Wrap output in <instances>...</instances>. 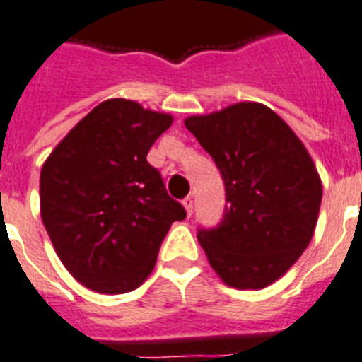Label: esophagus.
I'll return each instance as SVG.
<instances>
[{"label":"esophagus","mask_w":362,"mask_h":362,"mask_svg":"<svg viewBox=\"0 0 362 362\" xmlns=\"http://www.w3.org/2000/svg\"><path fill=\"white\" fill-rule=\"evenodd\" d=\"M182 204H184V208H186L187 216H191V214H193V197L187 195L186 199H184V202H182Z\"/></svg>","instance_id":"esophagus-1"}]
</instances>
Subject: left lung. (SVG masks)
Masks as SVG:
<instances>
[{
	"label": "left lung",
	"instance_id": "obj_1",
	"mask_svg": "<svg viewBox=\"0 0 362 362\" xmlns=\"http://www.w3.org/2000/svg\"><path fill=\"white\" fill-rule=\"evenodd\" d=\"M187 130L221 171L227 206L197 238L225 284L260 290L298 262L314 236L322 180L298 135L267 105L240 102L193 115Z\"/></svg>",
	"mask_w": 362,
	"mask_h": 362
}]
</instances>
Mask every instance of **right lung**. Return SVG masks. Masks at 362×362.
Wrapping results in <instances>:
<instances>
[{"mask_svg": "<svg viewBox=\"0 0 362 362\" xmlns=\"http://www.w3.org/2000/svg\"><path fill=\"white\" fill-rule=\"evenodd\" d=\"M171 124L169 113L134 100H105L44 161L40 217L59 260L89 290L141 286L171 225L186 217L146 161Z\"/></svg>", "mask_w": 362, "mask_h": 362, "instance_id": "obj_1", "label": "right lung"}]
</instances>
